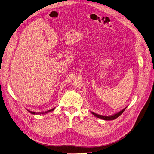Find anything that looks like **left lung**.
<instances>
[{"label":"left lung","instance_id":"8db88e82","mask_svg":"<svg viewBox=\"0 0 154 154\" xmlns=\"http://www.w3.org/2000/svg\"><path fill=\"white\" fill-rule=\"evenodd\" d=\"M126 107H125V109H123L122 110H121V111H119V112L116 113V114H114L113 115H111V116H102V115H100V114H96L95 112H93L91 111V113L92 114H94L95 117H97V118H100L102 119H103V120H106V121H110V120H114L115 119H116L117 118H118V117L121 115V114H122V112H123L125 111V110L126 109Z\"/></svg>","mask_w":154,"mask_h":154}]
</instances>
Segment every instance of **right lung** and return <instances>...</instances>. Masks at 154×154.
I'll list each match as a JSON object with an SVG mask.
<instances>
[{
  "mask_svg": "<svg viewBox=\"0 0 154 154\" xmlns=\"http://www.w3.org/2000/svg\"><path fill=\"white\" fill-rule=\"evenodd\" d=\"M54 109H55V107L53 108V109H51V110H47V111L42 112H35L30 111V110H28V111L29 113L32 114H47V113H48V112H51V111H53V110H54Z\"/></svg>",
  "mask_w": 154,
  "mask_h": 154,
  "instance_id": "obj_1",
  "label": "right lung"
}]
</instances>
